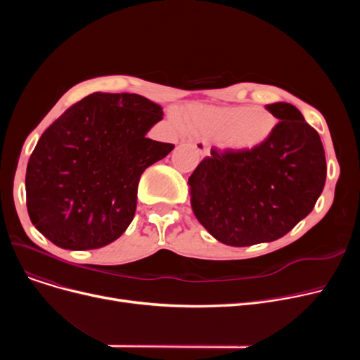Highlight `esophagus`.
Listing matches in <instances>:
<instances>
[{
  "label": "esophagus",
  "mask_w": 360,
  "mask_h": 360,
  "mask_svg": "<svg viewBox=\"0 0 360 360\" xmlns=\"http://www.w3.org/2000/svg\"><path fill=\"white\" fill-rule=\"evenodd\" d=\"M193 147L195 148L197 155H198L200 158H205L207 155H209V144H207V143L202 141V140L195 141V143L193 144Z\"/></svg>",
  "instance_id": "obj_1"
}]
</instances>
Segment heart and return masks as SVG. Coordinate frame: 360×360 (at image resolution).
<instances>
[{
	"mask_svg": "<svg viewBox=\"0 0 360 360\" xmlns=\"http://www.w3.org/2000/svg\"><path fill=\"white\" fill-rule=\"evenodd\" d=\"M185 131L216 139L220 148L235 155H251L266 146L278 120L264 106L193 105L181 112Z\"/></svg>",
	"mask_w": 360,
	"mask_h": 360,
	"instance_id": "1",
	"label": "heart"
}]
</instances>
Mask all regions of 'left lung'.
Listing matches in <instances>:
<instances>
[{
    "label": "left lung",
    "mask_w": 360,
    "mask_h": 360,
    "mask_svg": "<svg viewBox=\"0 0 360 360\" xmlns=\"http://www.w3.org/2000/svg\"><path fill=\"white\" fill-rule=\"evenodd\" d=\"M266 108L280 120L266 146L251 155L212 148L188 178L194 216L231 247L285 236L324 190L327 166L318 132L290 103Z\"/></svg>",
    "instance_id": "left-lung-1"
}]
</instances>
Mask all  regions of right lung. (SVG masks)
I'll list each match as a JSON object with an SVG mask.
<instances>
[{"label":"right lung","mask_w":360,"mask_h":360,"mask_svg":"<svg viewBox=\"0 0 360 360\" xmlns=\"http://www.w3.org/2000/svg\"><path fill=\"white\" fill-rule=\"evenodd\" d=\"M162 120L163 108L136 93H93L68 108L27 163L34 228L72 251L117 240L134 219L141 174L175 147L146 137Z\"/></svg>","instance_id":"right-lung-1"}]
</instances>
